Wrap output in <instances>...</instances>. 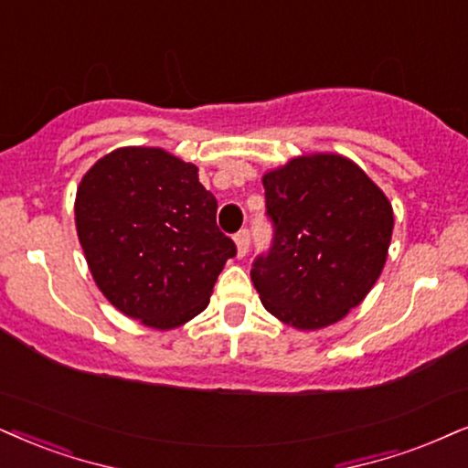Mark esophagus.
Returning a JSON list of instances; mask_svg holds the SVG:
<instances>
[{"instance_id":"34e87169","label":"esophagus","mask_w":468,"mask_h":468,"mask_svg":"<svg viewBox=\"0 0 468 468\" xmlns=\"http://www.w3.org/2000/svg\"><path fill=\"white\" fill-rule=\"evenodd\" d=\"M234 243H236V253H239V258H243L245 253L250 251V229H240V232H236Z\"/></svg>"}]
</instances>
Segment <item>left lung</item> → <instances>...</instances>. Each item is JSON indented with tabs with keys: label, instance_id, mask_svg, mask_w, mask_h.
<instances>
[{
	"label": "left lung",
	"instance_id": "1",
	"mask_svg": "<svg viewBox=\"0 0 468 468\" xmlns=\"http://www.w3.org/2000/svg\"><path fill=\"white\" fill-rule=\"evenodd\" d=\"M273 245L251 282L264 308L297 330L343 319L368 295L388 256L393 206L338 154H310L264 173Z\"/></svg>",
	"mask_w": 468,
	"mask_h": 468
}]
</instances>
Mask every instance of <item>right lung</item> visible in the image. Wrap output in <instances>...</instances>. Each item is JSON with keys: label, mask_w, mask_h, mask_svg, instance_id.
I'll return each instance as SVG.
<instances>
[{"label": "right lung", "mask_w": 468, "mask_h": 468, "mask_svg": "<svg viewBox=\"0 0 468 468\" xmlns=\"http://www.w3.org/2000/svg\"><path fill=\"white\" fill-rule=\"evenodd\" d=\"M75 228L103 297L155 330L206 310L236 256L197 166L160 147H121L97 160L75 195Z\"/></svg>", "instance_id": "obj_1"}]
</instances>
